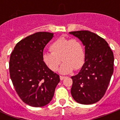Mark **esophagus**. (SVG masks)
Wrapping results in <instances>:
<instances>
[{"mask_svg": "<svg viewBox=\"0 0 120 120\" xmlns=\"http://www.w3.org/2000/svg\"><path fill=\"white\" fill-rule=\"evenodd\" d=\"M65 78V77H64V76H60V80H63Z\"/></svg>", "mask_w": 120, "mask_h": 120, "instance_id": "34e87169", "label": "esophagus"}]
</instances>
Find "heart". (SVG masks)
Returning a JSON list of instances; mask_svg holds the SVG:
<instances>
[{
	"label": "heart",
	"instance_id": "obj_1",
	"mask_svg": "<svg viewBox=\"0 0 120 120\" xmlns=\"http://www.w3.org/2000/svg\"><path fill=\"white\" fill-rule=\"evenodd\" d=\"M50 50V53H43L42 59L52 71L58 70L62 60L64 63L60 67V72L62 74L71 73L74 69H80L85 61L83 45L77 38L60 37L51 44Z\"/></svg>",
	"mask_w": 120,
	"mask_h": 120
}]
</instances>
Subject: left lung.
Returning <instances> with one entry per match:
<instances>
[{
	"label": "left lung",
	"instance_id": "1",
	"mask_svg": "<svg viewBox=\"0 0 120 120\" xmlns=\"http://www.w3.org/2000/svg\"><path fill=\"white\" fill-rule=\"evenodd\" d=\"M85 46V61L77 75L71 77V94L77 102L90 105L98 101L108 88L113 73L114 56L105 39L88 30L69 32Z\"/></svg>",
	"mask_w": 120,
	"mask_h": 120
}]
</instances>
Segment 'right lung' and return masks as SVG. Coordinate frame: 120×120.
I'll use <instances>...</instances> for the list:
<instances>
[{
  "label": "right lung",
  "mask_w": 120,
  "mask_h": 120,
  "mask_svg": "<svg viewBox=\"0 0 120 120\" xmlns=\"http://www.w3.org/2000/svg\"><path fill=\"white\" fill-rule=\"evenodd\" d=\"M53 34L35 33L16 44L9 61L10 77L22 100L34 107L50 103L60 82V76L43 61V49Z\"/></svg>",
  "instance_id": "obj_1"
}]
</instances>
